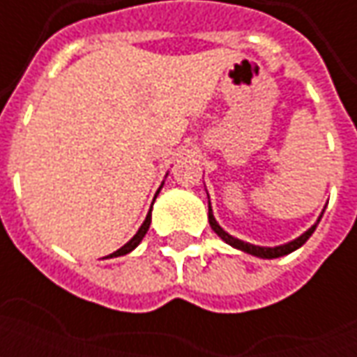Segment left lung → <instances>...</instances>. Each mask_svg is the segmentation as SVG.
<instances>
[{
	"label": "left lung",
	"instance_id": "left-lung-1",
	"mask_svg": "<svg viewBox=\"0 0 357 357\" xmlns=\"http://www.w3.org/2000/svg\"><path fill=\"white\" fill-rule=\"evenodd\" d=\"M323 216V214H321ZM321 216H319V220H321ZM319 220H317V224H319ZM208 222H210V227L214 229V231L222 237V239L227 243V245H231V247L239 248V250H243V252H248V255L252 256H260V258H279V256H284V255H291L292 250H296V248H300L304 243H306L310 237H312V233L315 231V227H317V224L312 225L310 229H307L304 235H300L298 239L291 241V243H287V245H283V247H275V248H264V247H255V245H248V243H243V241L235 239V237H231L229 233H225L220 225H218V222L214 220V214H212V208H210V202H208Z\"/></svg>",
	"mask_w": 357,
	"mask_h": 357
}]
</instances>
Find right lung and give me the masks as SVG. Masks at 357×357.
I'll list each match as a JSON object with an SVG mask.
<instances>
[{
    "instance_id": "obj_1",
    "label": "right lung",
    "mask_w": 357,
    "mask_h": 357,
    "mask_svg": "<svg viewBox=\"0 0 357 357\" xmlns=\"http://www.w3.org/2000/svg\"><path fill=\"white\" fill-rule=\"evenodd\" d=\"M151 208H153V206H151ZM149 225H151V210H149V214H147V218H145V222H143V225H141V227H139V231L133 235V239L130 241V243H126V245L122 248H118L116 252H112V255H110V258H112V256H124V255H128V252H132L133 248L139 245L141 239L145 237V233H147Z\"/></svg>"
}]
</instances>
